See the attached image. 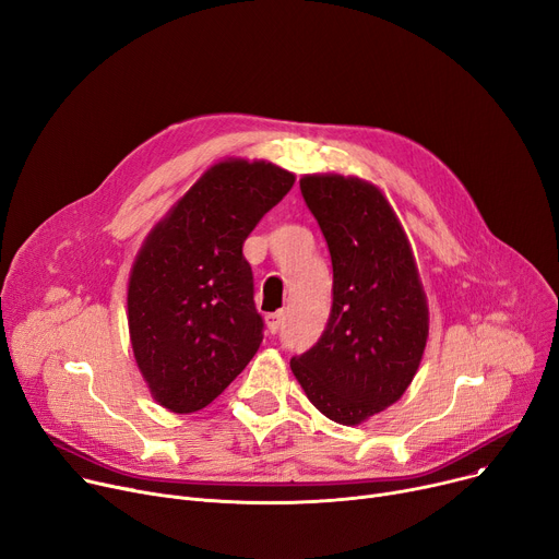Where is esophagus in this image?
<instances>
[{
  "label": "esophagus",
  "instance_id": "1",
  "mask_svg": "<svg viewBox=\"0 0 559 559\" xmlns=\"http://www.w3.org/2000/svg\"><path fill=\"white\" fill-rule=\"evenodd\" d=\"M282 320H284V313H282V311L266 316V330H269V334H277V332H280Z\"/></svg>",
  "mask_w": 559,
  "mask_h": 559
}]
</instances>
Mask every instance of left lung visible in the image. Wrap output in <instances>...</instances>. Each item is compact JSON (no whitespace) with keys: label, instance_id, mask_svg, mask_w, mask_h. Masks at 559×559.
Returning <instances> with one entry per match:
<instances>
[{"label":"left lung","instance_id":"obj_1","mask_svg":"<svg viewBox=\"0 0 559 559\" xmlns=\"http://www.w3.org/2000/svg\"><path fill=\"white\" fill-rule=\"evenodd\" d=\"M334 266L320 341L290 370L309 402L356 426L402 400L429 341V305L404 227L383 191L356 176L300 178Z\"/></svg>","mask_w":559,"mask_h":559}]
</instances>
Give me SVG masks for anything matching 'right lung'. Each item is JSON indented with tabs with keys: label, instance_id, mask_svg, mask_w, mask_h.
<instances>
[{
	"label": "right lung",
	"instance_id": "1",
	"mask_svg": "<svg viewBox=\"0 0 559 559\" xmlns=\"http://www.w3.org/2000/svg\"><path fill=\"white\" fill-rule=\"evenodd\" d=\"M293 182L273 162L225 157L144 239L128 277V332L159 406L205 408L259 349L264 320L241 248Z\"/></svg>",
	"mask_w": 559,
	"mask_h": 559
}]
</instances>
